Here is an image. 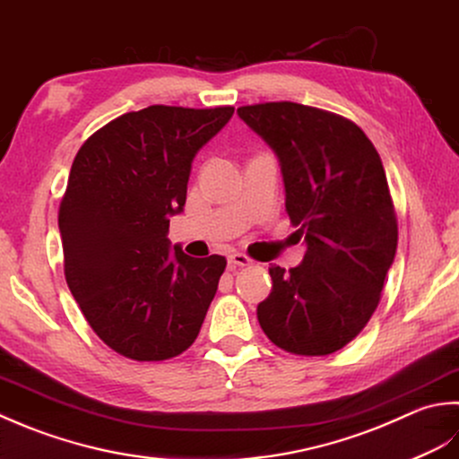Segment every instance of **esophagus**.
Wrapping results in <instances>:
<instances>
[{"instance_id":"obj_1","label":"esophagus","mask_w":459,"mask_h":459,"mask_svg":"<svg viewBox=\"0 0 459 459\" xmlns=\"http://www.w3.org/2000/svg\"><path fill=\"white\" fill-rule=\"evenodd\" d=\"M254 264V261H251L247 255H243V254H231V255H228V265L230 267H247V265H251Z\"/></svg>"}]
</instances>
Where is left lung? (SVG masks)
I'll list each match as a JSON object with an SVG mask.
<instances>
[{"instance_id":"8db88e82","label":"left lung","mask_w":459,"mask_h":459,"mask_svg":"<svg viewBox=\"0 0 459 459\" xmlns=\"http://www.w3.org/2000/svg\"><path fill=\"white\" fill-rule=\"evenodd\" d=\"M238 115L275 152L285 210L307 246L297 267H269L273 287L257 321L287 352L333 354L370 321L396 255L382 160L357 125L333 112L281 100Z\"/></svg>"}]
</instances>
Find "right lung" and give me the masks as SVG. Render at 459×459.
I'll return each instance as SVG.
<instances>
[{"mask_svg": "<svg viewBox=\"0 0 459 459\" xmlns=\"http://www.w3.org/2000/svg\"><path fill=\"white\" fill-rule=\"evenodd\" d=\"M233 107L152 105L110 120L74 156L59 208L65 279L112 351L140 362L182 354L198 336L226 257L170 246L192 160Z\"/></svg>", "mask_w": 459, "mask_h": 459, "instance_id": "1", "label": "right lung"}]
</instances>
